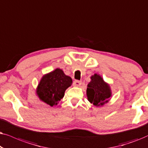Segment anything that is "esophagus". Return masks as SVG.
<instances>
[{"label": "esophagus", "mask_w": 148, "mask_h": 148, "mask_svg": "<svg viewBox=\"0 0 148 148\" xmlns=\"http://www.w3.org/2000/svg\"><path fill=\"white\" fill-rule=\"evenodd\" d=\"M82 84V82L80 81V80H75V81L74 82V85L75 86H80Z\"/></svg>", "instance_id": "esophagus-1"}]
</instances>
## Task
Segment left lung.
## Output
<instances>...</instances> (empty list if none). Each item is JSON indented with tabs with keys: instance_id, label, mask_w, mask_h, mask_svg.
Listing matches in <instances>:
<instances>
[{
	"instance_id": "left-lung-1",
	"label": "left lung",
	"mask_w": 148,
	"mask_h": 148,
	"mask_svg": "<svg viewBox=\"0 0 148 148\" xmlns=\"http://www.w3.org/2000/svg\"><path fill=\"white\" fill-rule=\"evenodd\" d=\"M112 96L110 84L104 81L101 75L95 73L90 76V81L86 88V97L90 103L100 107L107 103Z\"/></svg>"
}]
</instances>
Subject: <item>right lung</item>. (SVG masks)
I'll return each instance as SVG.
<instances>
[{"label": "right lung", "mask_w": 148, "mask_h": 148, "mask_svg": "<svg viewBox=\"0 0 148 148\" xmlns=\"http://www.w3.org/2000/svg\"><path fill=\"white\" fill-rule=\"evenodd\" d=\"M72 84V78L62 69L56 68L42 76L36 87V95L41 101L53 107L58 105Z\"/></svg>", "instance_id": "obj_1"}]
</instances>
